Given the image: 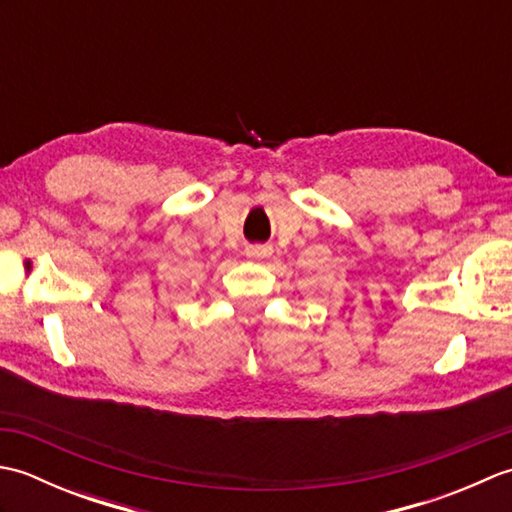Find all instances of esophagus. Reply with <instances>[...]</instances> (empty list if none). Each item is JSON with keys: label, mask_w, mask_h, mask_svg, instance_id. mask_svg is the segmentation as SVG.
Segmentation results:
<instances>
[{"label": "esophagus", "mask_w": 512, "mask_h": 512, "mask_svg": "<svg viewBox=\"0 0 512 512\" xmlns=\"http://www.w3.org/2000/svg\"><path fill=\"white\" fill-rule=\"evenodd\" d=\"M246 255L250 259H264L270 255V248L268 246H248L246 248Z\"/></svg>", "instance_id": "34e87169"}]
</instances>
